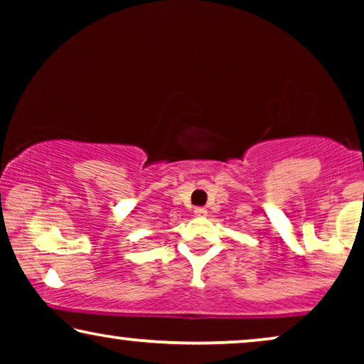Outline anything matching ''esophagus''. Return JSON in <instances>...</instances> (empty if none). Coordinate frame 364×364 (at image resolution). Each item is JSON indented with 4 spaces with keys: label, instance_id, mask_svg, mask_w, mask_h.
<instances>
[{
    "label": "esophagus",
    "instance_id": "esophagus-1",
    "mask_svg": "<svg viewBox=\"0 0 364 364\" xmlns=\"http://www.w3.org/2000/svg\"><path fill=\"white\" fill-rule=\"evenodd\" d=\"M193 213H196L197 217H205L207 215V208L205 207H196V208H193Z\"/></svg>",
    "mask_w": 364,
    "mask_h": 364
}]
</instances>
